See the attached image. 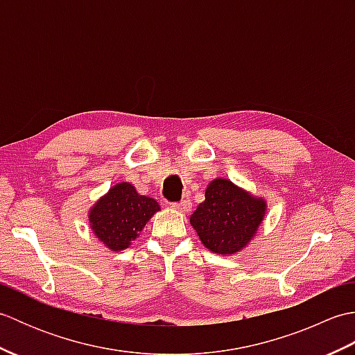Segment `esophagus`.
<instances>
[{
  "mask_svg": "<svg viewBox=\"0 0 355 355\" xmlns=\"http://www.w3.org/2000/svg\"><path fill=\"white\" fill-rule=\"evenodd\" d=\"M172 207L180 210V212H189V210L192 209V202L189 198H184L180 202H172Z\"/></svg>",
  "mask_w": 355,
  "mask_h": 355,
  "instance_id": "1",
  "label": "esophagus"
}]
</instances>
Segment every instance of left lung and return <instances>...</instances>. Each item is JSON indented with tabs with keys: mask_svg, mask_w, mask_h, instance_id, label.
Segmentation results:
<instances>
[{
	"mask_svg": "<svg viewBox=\"0 0 355 355\" xmlns=\"http://www.w3.org/2000/svg\"><path fill=\"white\" fill-rule=\"evenodd\" d=\"M266 201L241 191L229 180L207 186L206 200L191 216V224L209 250L220 254L239 252L258 230Z\"/></svg>",
	"mask_w": 355,
	"mask_h": 355,
	"instance_id": "8db88e82",
	"label": "left lung"
}]
</instances>
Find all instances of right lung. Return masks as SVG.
I'll use <instances>...</instances> for the list:
<instances>
[{"instance_id":"obj_1","label":"right lung","mask_w":355,"mask_h":355,"mask_svg":"<svg viewBox=\"0 0 355 355\" xmlns=\"http://www.w3.org/2000/svg\"><path fill=\"white\" fill-rule=\"evenodd\" d=\"M157 210L160 206L154 198L137 193L130 183H120L89 210V223L94 235L108 248L125 250Z\"/></svg>"}]
</instances>
